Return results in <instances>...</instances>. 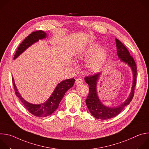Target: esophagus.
<instances>
[{
    "instance_id": "1",
    "label": "esophagus",
    "mask_w": 149,
    "mask_h": 149,
    "mask_svg": "<svg viewBox=\"0 0 149 149\" xmlns=\"http://www.w3.org/2000/svg\"><path fill=\"white\" fill-rule=\"evenodd\" d=\"M82 82H83V80L82 79H81L80 78H78L76 79V80H75V84H80Z\"/></svg>"
}]
</instances>
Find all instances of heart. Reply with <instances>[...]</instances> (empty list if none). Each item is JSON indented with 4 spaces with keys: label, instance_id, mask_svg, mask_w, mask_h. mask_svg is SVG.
<instances>
[{
    "label": "heart",
    "instance_id": "obj_1",
    "mask_svg": "<svg viewBox=\"0 0 149 149\" xmlns=\"http://www.w3.org/2000/svg\"><path fill=\"white\" fill-rule=\"evenodd\" d=\"M100 47L97 42L93 43L88 46L81 53V56L84 58H88L93 55L87 61L86 68L91 72H97L104 67L108 58V50L105 47Z\"/></svg>",
    "mask_w": 149,
    "mask_h": 149
}]
</instances>
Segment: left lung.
I'll use <instances>...</instances> for the list:
<instances>
[{
  "mask_svg": "<svg viewBox=\"0 0 149 149\" xmlns=\"http://www.w3.org/2000/svg\"><path fill=\"white\" fill-rule=\"evenodd\" d=\"M117 54L120 62H124L132 70L133 73V82L130 93L123 103L116 107H109L104 105L100 100L97 93V82L99 80L101 72L95 74L94 75L86 77L84 78L85 81L89 86V94L86 101L88 109L90 113L96 118L101 120H108L117 116L124 108L129 105L132 101L134 94V88L136 85L137 67L134 59L127 50L126 47L117 39H116Z\"/></svg>",
  "mask_w": 149,
  "mask_h": 149,
  "instance_id": "left-lung-1",
  "label": "left lung"
}]
</instances>
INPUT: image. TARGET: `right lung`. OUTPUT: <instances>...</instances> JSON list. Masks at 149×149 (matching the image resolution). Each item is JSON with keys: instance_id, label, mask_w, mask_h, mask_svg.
I'll list each match as a JSON object with an SVG mask.
<instances>
[{"instance_id": "obj_1", "label": "right lung", "mask_w": 149, "mask_h": 149, "mask_svg": "<svg viewBox=\"0 0 149 149\" xmlns=\"http://www.w3.org/2000/svg\"><path fill=\"white\" fill-rule=\"evenodd\" d=\"M47 37V33L42 31H38L32 32L28 36L19 46L15 54L13 59L17 58L29 47L38 42L39 40L45 39ZM12 82L15 90V94L21 102L23 103L26 109L32 114L36 117H44L50 116L58 109L59 104L64 96L65 93L74 86L75 79H67L58 83L48 100L44 103L38 104H32L26 101L19 93L15 85L13 77H12Z\"/></svg>"}]
</instances>
